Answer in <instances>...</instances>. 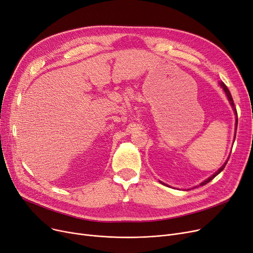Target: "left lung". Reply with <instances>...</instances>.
I'll list each match as a JSON object with an SVG mask.
<instances>
[{
    "label": "left lung",
    "instance_id": "1",
    "mask_svg": "<svg viewBox=\"0 0 253 253\" xmlns=\"http://www.w3.org/2000/svg\"><path fill=\"white\" fill-rule=\"evenodd\" d=\"M220 85H221L222 89L224 90V92H225V94H226V96H227V99H228V101H229L230 105H232V107H233V109H234V112H235V115H236V131H237V126H238V114H237V109H236V107H235V103H234V100H233V97H232V95H230V93H229V91H228V89H227V86H226L222 82L220 83ZM235 138H236V132H235V137H234V139H235ZM228 159H229V157H228ZM227 161H228V160H226V161H225V163L223 164V166H222L220 169H218L214 174H212L210 178H208L207 180H205L204 182H202L200 185H201V186H204V185H206L207 183H209L210 181H212V180L216 177L217 174H219V173H220V172L223 170V169H224V168H225V166H226ZM160 183H162V182H160ZM162 184H164V183H162Z\"/></svg>",
    "mask_w": 253,
    "mask_h": 253
}]
</instances>
